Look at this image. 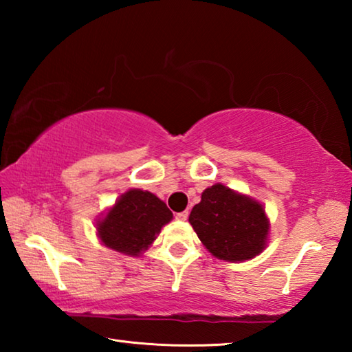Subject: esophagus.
I'll use <instances>...</instances> for the list:
<instances>
[{"instance_id":"obj_1","label":"esophagus","mask_w":352,"mask_h":352,"mask_svg":"<svg viewBox=\"0 0 352 352\" xmlns=\"http://www.w3.org/2000/svg\"><path fill=\"white\" fill-rule=\"evenodd\" d=\"M175 219L180 220V222H183V220L188 219V211H182V212H177L175 214Z\"/></svg>"}]
</instances>
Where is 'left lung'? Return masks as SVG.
I'll list each match as a JSON object with an SVG mask.
<instances>
[{
  "label": "left lung",
  "instance_id": "1",
  "mask_svg": "<svg viewBox=\"0 0 352 352\" xmlns=\"http://www.w3.org/2000/svg\"><path fill=\"white\" fill-rule=\"evenodd\" d=\"M189 223L208 252L230 262L254 258L269 241L270 223L264 206L220 183L201 192Z\"/></svg>",
  "mask_w": 352,
  "mask_h": 352
}]
</instances>
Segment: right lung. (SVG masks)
Masks as SVG:
<instances>
[{
    "mask_svg": "<svg viewBox=\"0 0 352 352\" xmlns=\"http://www.w3.org/2000/svg\"><path fill=\"white\" fill-rule=\"evenodd\" d=\"M170 220V210L157 195L148 190L129 189L98 220L96 230L105 247L127 256H140Z\"/></svg>",
    "mask_w": 352,
    "mask_h": 352,
    "instance_id": "1",
    "label": "right lung"
}]
</instances>
